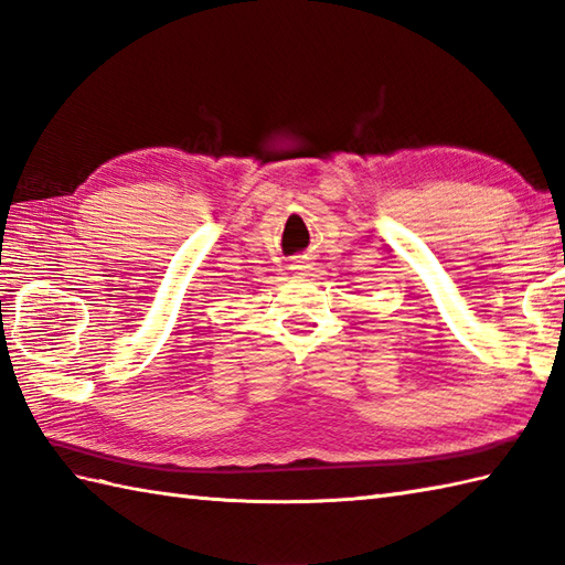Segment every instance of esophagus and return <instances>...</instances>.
<instances>
[{
    "mask_svg": "<svg viewBox=\"0 0 565 565\" xmlns=\"http://www.w3.org/2000/svg\"><path fill=\"white\" fill-rule=\"evenodd\" d=\"M296 269H308V267H306V264H296Z\"/></svg>",
    "mask_w": 565,
    "mask_h": 565,
    "instance_id": "34e87169",
    "label": "esophagus"
}]
</instances>
